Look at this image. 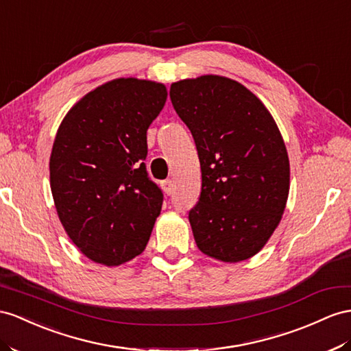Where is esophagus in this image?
<instances>
[{
	"instance_id": "obj_1",
	"label": "esophagus",
	"mask_w": 351,
	"mask_h": 351,
	"mask_svg": "<svg viewBox=\"0 0 351 351\" xmlns=\"http://www.w3.org/2000/svg\"><path fill=\"white\" fill-rule=\"evenodd\" d=\"M163 190H165V193H166L167 195L175 193V184H173L172 179H166V181L163 182Z\"/></svg>"
}]
</instances>
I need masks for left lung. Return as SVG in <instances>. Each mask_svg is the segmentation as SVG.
I'll use <instances>...</instances> for the list:
<instances>
[{
  "label": "left lung",
  "mask_w": 351,
  "mask_h": 351,
  "mask_svg": "<svg viewBox=\"0 0 351 351\" xmlns=\"http://www.w3.org/2000/svg\"><path fill=\"white\" fill-rule=\"evenodd\" d=\"M170 99L200 160V199L188 213L197 247L222 263L252 258L289 195V157L273 115L249 88L221 75L172 83Z\"/></svg>",
  "instance_id": "obj_1"
}]
</instances>
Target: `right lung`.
<instances>
[{
    "instance_id": "right-lung-1",
    "label": "right lung",
    "mask_w": 351,
    "mask_h": 351,
    "mask_svg": "<svg viewBox=\"0 0 351 351\" xmlns=\"http://www.w3.org/2000/svg\"><path fill=\"white\" fill-rule=\"evenodd\" d=\"M166 86L115 78L84 95L62 120L50 154V188L68 237L92 261L117 267L145 249L163 204L143 160L147 130Z\"/></svg>"
}]
</instances>
